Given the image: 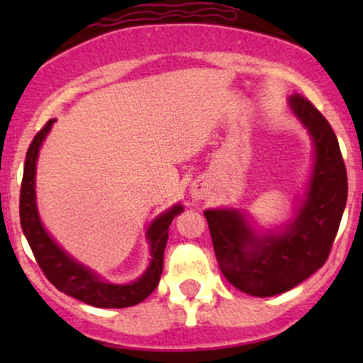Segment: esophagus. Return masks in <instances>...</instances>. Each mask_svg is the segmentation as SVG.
Listing matches in <instances>:
<instances>
[{
    "label": "esophagus",
    "instance_id": "esophagus-1",
    "mask_svg": "<svg viewBox=\"0 0 363 363\" xmlns=\"http://www.w3.org/2000/svg\"><path fill=\"white\" fill-rule=\"evenodd\" d=\"M191 193H193L194 199H203V198H206V196H208V187H206L205 182L198 181V182H194V184H193V189H191Z\"/></svg>",
    "mask_w": 363,
    "mask_h": 363
}]
</instances>
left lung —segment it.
I'll return each instance as SVG.
<instances>
[{
	"mask_svg": "<svg viewBox=\"0 0 363 363\" xmlns=\"http://www.w3.org/2000/svg\"><path fill=\"white\" fill-rule=\"evenodd\" d=\"M290 107L315 147L307 199L294 223L280 235L257 237L237 210L205 211L220 272L254 297L283 294L318 272L331 252L347 205V169L331 124L301 94L291 95Z\"/></svg>",
	"mask_w": 363,
	"mask_h": 363,
	"instance_id": "obj_1",
	"label": "left lung"
}]
</instances>
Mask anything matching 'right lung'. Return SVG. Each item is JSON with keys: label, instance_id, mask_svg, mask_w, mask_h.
Masks as SVG:
<instances>
[{"label": "right lung", "instance_id": "obj_1", "mask_svg": "<svg viewBox=\"0 0 363 363\" xmlns=\"http://www.w3.org/2000/svg\"><path fill=\"white\" fill-rule=\"evenodd\" d=\"M54 119L48 121L44 128L32 140L25 158L22 187H20V225L34 257L49 281L62 294L78 301L102 309H123L143 302L145 298L157 289L164 269V251L167 245L169 227L172 220L182 211L181 205H176L160 215L150 225L147 237L152 249V262L140 280L128 285H112L102 281L101 278L85 266L78 264L62 249L54 244V240L45 234L43 223L39 220L35 206V162L40 145L49 133Z\"/></svg>", "mask_w": 363, "mask_h": 363}]
</instances>
